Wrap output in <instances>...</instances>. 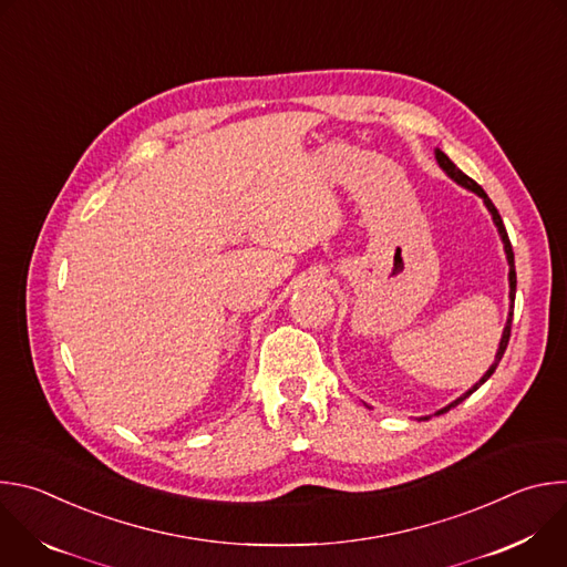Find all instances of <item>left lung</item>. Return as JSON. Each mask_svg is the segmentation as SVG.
Instances as JSON below:
<instances>
[{"label": "left lung", "instance_id": "8db88e82", "mask_svg": "<svg viewBox=\"0 0 567 567\" xmlns=\"http://www.w3.org/2000/svg\"><path fill=\"white\" fill-rule=\"evenodd\" d=\"M435 158H437V164H440V168L455 182V184H460L462 188H466V190H471V193H475L477 197H482V202H484V206H487V210L492 213V217H494V224L498 226V233H501V239H503V245H505V254H507V262H509V300H512V307H509V316H507V326H505V330H503V339H501V346H498V352H496V361L489 365V370L482 374V379L473 385V388H468L462 396H457L455 401H451L446 409H442V411H437V415H442V413H446V411H451L453 406H457V403H462L466 396H471L484 381H487L494 372H496V368H498V363H501V359H503V354H505V350H507V343H509V337H512V316H514V298H516V267H514V251H512V241H509V235H507V230H505V224H503V217H501V213H498V208L494 206V202L487 197V193H484L471 177H466L453 161L442 152V150H435ZM424 420H429V417H424Z\"/></svg>", "mask_w": 567, "mask_h": 567}]
</instances>
